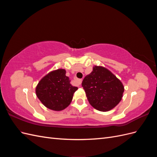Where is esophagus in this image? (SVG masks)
Listing matches in <instances>:
<instances>
[{
  "label": "esophagus",
  "instance_id": "1",
  "mask_svg": "<svg viewBox=\"0 0 157 157\" xmlns=\"http://www.w3.org/2000/svg\"><path fill=\"white\" fill-rule=\"evenodd\" d=\"M75 81L77 82V84L78 85V86H80V84H81V83H82V79H78V78H75Z\"/></svg>",
  "mask_w": 157,
  "mask_h": 157
}]
</instances>
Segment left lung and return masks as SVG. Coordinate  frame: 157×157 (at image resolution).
Returning <instances> with one entry per match:
<instances>
[{"label":"left lung","mask_w":157,"mask_h":157,"mask_svg":"<svg viewBox=\"0 0 157 157\" xmlns=\"http://www.w3.org/2000/svg\"><path fill=\"white\" fill-rule=\"evenodd\" d=\"M82 86L90 105L103 112L115 107L124 91L121 80L102 66H94L92 73L83 79Z\"/></svg>","instance_id":"8db88e82"}]
</instances>
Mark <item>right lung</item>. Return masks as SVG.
Wrapping results in <instances>:
<instances>
[{"instance_id":"1","label":"right lung","mask_w":157,"mask_h":157,"mask_svg":"<svg viewBox=\"0 0 157 157\" xmlns=\"http://www.w3.org/2000/svg\"><path fill=\"white\" fill-rule=\"evenodd\" d=\"M65 74L63 69L52 71L41 78L36 87V96L51 110L59 111L67 107L78 89L71 84Z\"/></svg>"}]
</instances>
